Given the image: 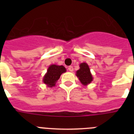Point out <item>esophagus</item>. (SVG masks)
<instances>
[{
    "mask_svg": "<svg viewBox=\"0 0 134 134\" xmlns=\"http://www.w3.org/2000/svg\"><path fill=\"white\" fill-rule=\"evenodd\" d=\"M68 70L70 71V72H72V71L74 70V68H73L72 66H69V67H68Z\"/></svg>",
    "mask_w": 134,
    "mask_h": 134,
    "instance_id": "34e87169",
    "label": "esophagus"
}]
</instances>
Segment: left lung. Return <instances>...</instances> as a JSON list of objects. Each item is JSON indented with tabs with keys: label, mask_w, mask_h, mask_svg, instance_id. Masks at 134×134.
Here are the masks:
<instances>
[{
	"label": "left lung",
	"mask_w": 134,
	"mask_h": 134,
	"mask_svg": "<svg viewBox=\"0 0 134 134\" xmlns=\"http://www.w3.org/2000/svg\"><path fill=\"white\" fill-rule=\"evenodd\" d=\"M76 76L83 85H88L93 80V76L90 72L89 67L86 63L80 64V69L76 72Z\"/></svg>",
	"instance_id": "8db88e82"
}]
</instances>
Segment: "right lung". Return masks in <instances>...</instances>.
<instances>
[{
  "instance_id": "add662e5",
  "label": "right lung",
  "mask_w": 134,
  "mask_h": 134,
  "mask_svg": "<svg viewBox=\"0 0 134 134\" xmlns=\"http://www.w3.org/2000/svg\"><path fill=\"white\" fill-rule=\"evenodd\" d=\"M66 68L63 66H57L55 64L51 65L43 77V82L49 87L55 86V82L60 79L61 74L66 72Z\"/></svg>"
}]
</instances>
